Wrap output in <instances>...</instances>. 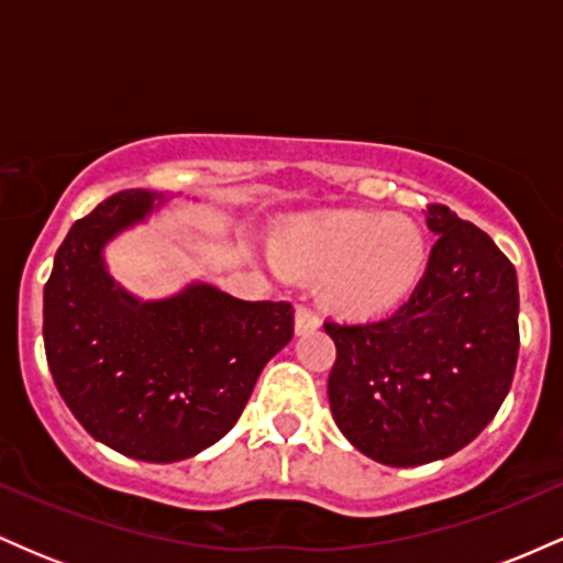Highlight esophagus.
<instances>
[{
  "instance_id": "esophagus-1",
  "label": "esophagus",
  "mask_w": 563,
  "mask_h": 563,
  "mask_svg": "<svg viewBox=\"0 0 563 563\" xmlns=\"http://www.w3.org/2000/svg\"><path fill=\"white\" fill-rule=\"evenodd\" d=\"M320 325V314L312 307L296 309V333H309Z\"/></svg>"
}]
</instances>
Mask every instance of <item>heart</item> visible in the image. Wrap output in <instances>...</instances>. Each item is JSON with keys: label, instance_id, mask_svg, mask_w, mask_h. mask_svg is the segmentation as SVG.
<instances>
[{"label": "heart", "instance_id": "heart-1", "mask_svg": "<svg viewBox=\"0 0 563 563\" xmlns=\"http://www.w3.org/2000/svg\"><path fill=\"white\" fill-rule=\"evenodd\" d=\"M290 269L325 275L322 296L346 314H378L412 294L426 269V235L412 219L349 209L294 224L277 241Z\"/></svg>", "mask_w": 563, "mask_h": 563}]
</instances>
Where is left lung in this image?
Listing matches in <instances>:
<instances>
[{
  "instance_id": "obj_1",
  "label": "left lung",
  "mask_w": 563,
  "mask_h": 563,
  "mask_svg": "<svg viewBox=\"0 0 563 563\" xmlns=\"http://www.w3.org/2000/svg\"><path fill=\"white\" fill-rule=\"evenodd\" d=\"M426 273L397 312L325 322L333 421L363 455L407 468L442 461L495 418L519 357V283L487 232L429 206Z\"/></svg>"
}]
</instances>
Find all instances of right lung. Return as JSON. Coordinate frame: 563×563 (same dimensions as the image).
<instances>
[{"mask_svg":"<svg viewBox=\"0 0 563 563\" xmlns=\"http://www.w3.org/2000/svg\"><path fill=\"white\" fill-rule=\"evenodd\" d=\"M166 196L121 190L68 230L44 286V352L57 391L97 442L174 463L219 442L262 367L294 339L288 301H243L209 283L137 299L113 280L106 245Z\"/></svg>","mask_w":563,"mask_h":563,"instance_id":"obj_1","label":"right lung"}]
</instances>
